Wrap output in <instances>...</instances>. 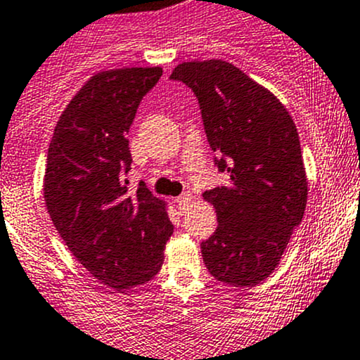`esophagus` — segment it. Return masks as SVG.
Instances as JSON below:
<instances>
[{
    "label": "esophagus",
    "mask_w": 360,
    "mask_h": 360,
    "mask_svg": "<svg viewBox=\"0 0 360 360\" xmlns=\"http://www.w3.org/2000/svg\"><path fill=\"white\" fill-rule=\"evenodd\" d=\"M190 202H191L190 191H186V193H183L179 198H177V205H179L181 210H186L188 205H190Z\"/></svg>",
    "instance_id": "34e87169"
}]
</instances>
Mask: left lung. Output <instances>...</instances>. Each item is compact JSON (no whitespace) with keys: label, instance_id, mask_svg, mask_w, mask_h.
I'll use <instances>...</instances> for the list:
<instances>
[{"label":"left lung","instance_id":"8db88e82","mask_svg":"<svg viewBox=\"0 0 360 360\" xmlns=\"http://www.w3.org/2000/svg\"><path fill=\"white\" fill-rule=\"evenodd\" d=\"M170 79L195 94L214 165L230 174L203 193L217 214L203 263L217 281L252 288L275 270L307 207L296 125L274 94L224 60L179 64Z\"/></svg>","mask_w":360,"mask_h":360}]
</instances>
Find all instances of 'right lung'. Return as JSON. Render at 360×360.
<instances>
[{
	"label": "right lung",
	"mask_w": 360,
	"mask_h": 360,
	"mask_svg": "<svg viewBox=\"0 0 360 360\" xmlns=\"http://www.w3.org/2000/svg\"><path fill=\"white\" fill-rule=\"evenodd\" d=\"M162 68L99 72L57 122L45 170V203L72 256L103 284L127 289L151 281L174 231L144 181L129 190V134Z\"/></svg>",
	"instance_id": "add662e5"
}]
</instances>
